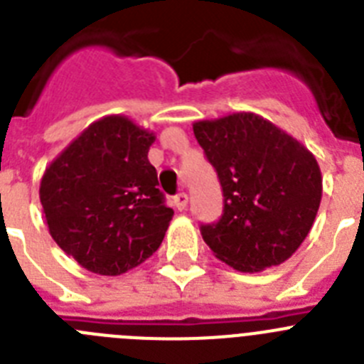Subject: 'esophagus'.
I'll use <instances>...</instances> for the list:
<instances>
[{
    "label": "esophagus",
    "instance_id": "esophagus-1",
    "mask_svg": "<svg viewBox=\"0 0 364 364\" xmlns=\"http://www.w3.org/2000/svg\"><path fill=\"white\" fill-rule=\"evenodd\" d=\"M173 205H175L178 211H184L188 208V195L186 193H178L173 197Z\"/></svg>",
    "mask_w": 364,
    "mask_h": 364
}]
</instances>
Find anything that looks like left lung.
Masks as SVG:
<instances>
[{
  "mask_svg": "<svg viewBox=\"0 0 364 364\" xmlns=\"http://www.w3.org/2000/svg\"><path fill=\"white\" fill-rule=\"evenodd\" d=\"M224 195L222 217L202 224L215 257L239 272L290 259L310 233L323 197L314 154L255 112L193 124Z\"/></svg>",
  "mask_w": 364,
  "mask_h": 364,
  "instance_id": "1",
  "label": "left lung"
}]
</instances>
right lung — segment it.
I'll list each match as a JSON object with an SVG mask.
<instances>
[{
  "instance_id": "right-lung-1",
  "label": "right lung",
  "mask_w": 364,
  "mask_h": 364,
  "mask_svg": "<svg viewBox=\"0 0 364 364\" xmlns=\"http://www.w3.org/2000/svg\"><path fill=\"white\" fill-rule=\"evenodd\" d=\"M153 142L129 118L105 117L45 169L40 200L50 235L89 272L120 275L162 244L173 210L147 159Z\"/></svg>"
}]
</instances>
